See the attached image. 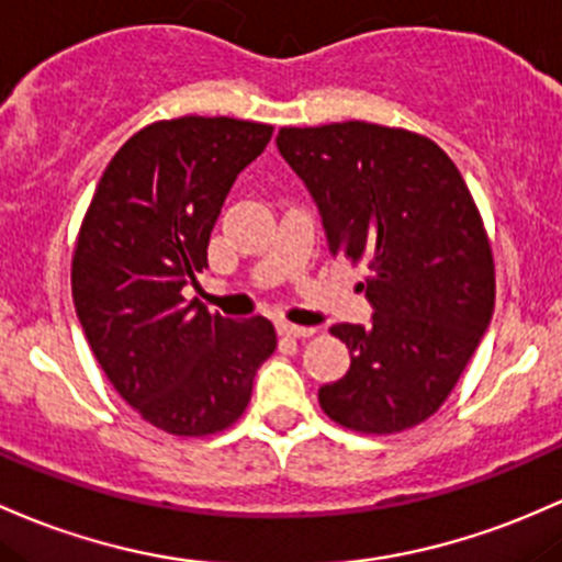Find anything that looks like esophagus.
Here are the masks:
<instances>
[{
  "label": "esophagus",
  "mask_w": 562,
  "mask_h": 562,
  "mask_svg": "<svg viewBox=\"0 0 562 562\" xmlns=\"http://www.w3.org/2000/svg\"><path fill=\"white\" fill-rule=\"evenodd\" d=\"M277 330H280V336H285V338H312L314 336V328H301V325H291V323H280L277 325Z\"/></svg>",
  "instance_id": "esophagus-1"
}]
</instances>
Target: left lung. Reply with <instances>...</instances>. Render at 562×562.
Wrapping results in <instances>:
<instances>
[{"mask_svg":"<svg viewBox=\"0 0 562 562\" xmlns=\"http://www.w3.org/2000/svg\"><path fill=\"white\" fill-rule=\"evenodd\" d=\"M277 149L312 191L333 256L366 263L373 323L333 325L344 379L319 390L338 427L394 435L440 411L491 323L496 267L453 159L403 127H282Z\"/></svg>","mask_w":562,"mask_h":562,"instance_id":"8db88e82","label":"left lung"}]
</instances>
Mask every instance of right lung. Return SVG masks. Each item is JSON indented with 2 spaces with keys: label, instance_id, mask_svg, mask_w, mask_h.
Segmentation results:
<instances>
[{
  "label": "right lung",
  "instance_id": "1",
  "mask_svg": "<svg viewBox=\"0 0 562 562\" xmlns=\"http://www.w3.org/2000/svg\"><path fill=\"white\" fill-rule=\"evenodd\" d=\"M274 127L232 116L159 120L111 157L79 226L71 295L106 379L151 427L207 437L232 427L277 349L267 317L234 323L183 299L234 178Z\"/></svg>",
  "mask_w": 562,
  "mask_h": 562
}]
</instances>
